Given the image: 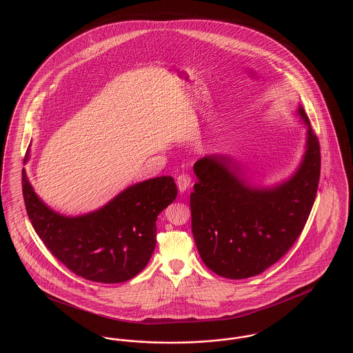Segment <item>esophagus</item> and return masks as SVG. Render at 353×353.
I'll return each mask as SVG.
<instances>
[{"mask_svg": "<svg viewBox=\"0 0 353 353\" xmlns=\"http://www.w3.org/2000/svg\"><path fill=\"white\" fill-rule=\"evenodd\" d=\"M190 181H192V179H190V176L186 174V173H183V174H180V176L177 177V188H179L180 193L186 192V189L190 186Z\"/></svg>", "mask_w": 353, "mask_h": 353, "instance_id": "1", "label": "esophagus"}]
</instances>
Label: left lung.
<instances>
[{"label":"left lung","instance_id":"8db88e82","mask_svg":"<svg viewBox=\"0 0 353 353\" xmlns=\"http://www.w3.org/2000/svg\"><path fill=\"white\" fill-rule=\"evenodd\" d=\"M296 114L307 128L299 167L283 183L252 185L229 154H209L193 170L192 232L203 263L219 276L245 279L279 261L311 213L320 177L319 140L302 105Z\"/></svg>","mask_w":353,"mask_h":353}]
</instances>
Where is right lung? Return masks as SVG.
<instances>
[{"instance_id": "1", "label": "right lung", "mask_w": 353, "mask_h": 353, "mask_svg": "<svg viewBox=\"0 0 353 353\" xmlns=\"http://www.w3.org/2000/svg\"><path fill=\"white\" fill-rule=\"evenodd\" d=\"M30 157L28 150L25 163ZM22 193L34 230L74 274L99 283L130 281L147 266L156 246L157 216L176 200L169 176L131 185L99 209L59 214L42 201L22 169Z\"/></svg>"}]
</instances>
